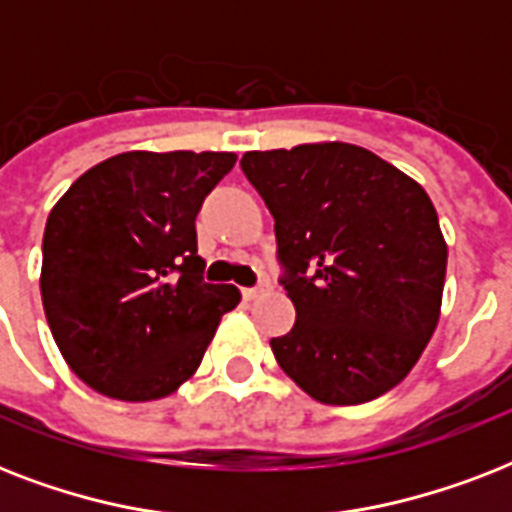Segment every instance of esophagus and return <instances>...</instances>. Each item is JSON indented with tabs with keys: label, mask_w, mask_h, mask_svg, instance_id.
Returning <instances> with one entry per match:
<instances>
[{
	"label": "esophagus",
	"mask_w": 512,
	"mask_h": 512,
	"mask_svg": "<svg viewBox=\"0 0 512 512\" xmlns=\"http://www.w3.org/2000/svg\"><path fill=\"white\" fill-rule=\"evenodd\" d=\"M263 289H265V284H260V287H244L241 289V295H244V300H255V297L260 295Z\"/></svg>",
	"instance_id": "obj_1"
}]
</instances>
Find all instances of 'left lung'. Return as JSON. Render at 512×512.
<instances>
[{
    "label": "left lung",
    "mask_w": 512,
    "mask_h": 512,
    "mask_svg": "<svg viewBox=\"0 0 512 512\" xmlns=\"http://www.w3.org/2000/svg\"><path fill=\"white\" fill-rule=\"evenodd\" d=\"M295 327L279 366L321 404H364L412 372L438 324L446 241L420 183L350 143L249 151Z\"/></svg>",
    "instance_id": "obj_1"
}]
</instances>
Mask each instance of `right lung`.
<instances>
[{
  "mask_svg": "<svg viewBox=\"0 0 512 512\" xmlns=\"http://www.w3.org/2000/svg\"><path fill=\"white\" fill-rule=\"evenodd\" d=\"M233 164L225 151H130L95 164L52 207L44 316L76 377L103 396H170L239 305V289L204 281L196 247V215Z\"/></svg>",
  "mask_w": 512,
  "mask_h": 512,
  "instance_id": "right-lung-1",
  "label": "right lung"
}]
</instances>
